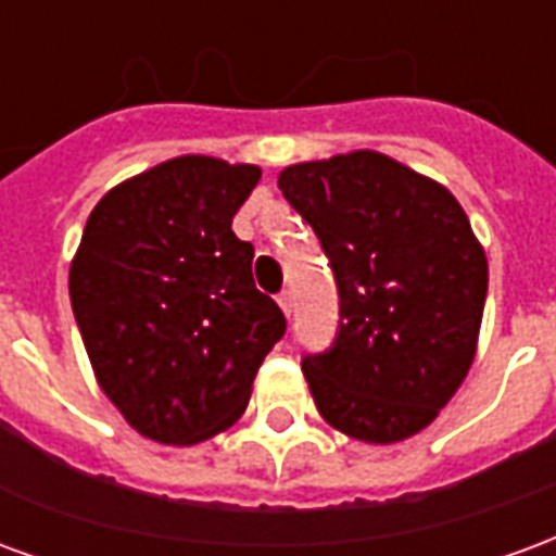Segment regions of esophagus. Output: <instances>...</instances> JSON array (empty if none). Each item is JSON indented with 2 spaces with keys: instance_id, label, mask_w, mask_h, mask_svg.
Masks as SVG:
<instances>
[{
  "instance_id": "34e87169",
  "label": "esophagus",
  "mask_w": 556,
  "mask_h": 556,
  "mask_svg": "<svg viewBox=\"0 0 556 556\" xmlns=\"http://www.w3.org/2000/svg\"><path fill=\"white\" fill-rule=\"evenodd\" d=\"M277 303H279V309H282V313H286V315H291V309H294V301H291V291H282V294H279V298H277Z\"/></svg>"
}]
</instances>
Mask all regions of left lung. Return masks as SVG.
Instances as JSON below:
<instances>
[{
  "label": "left lung",
  "instance_id": "8db88e82",
  "mask_svg": "<svg viewBox=\"0 0 556 556\" xmlns=\"http://www.w3.org/2000/svg\"><path fill=\"white\" fill-rule=\"evenodd\" d=\"M279 190L321 241L339 333L303 357L318 414L354 441L417 434L477 354L485 250L443 184L378 151L294 163Z\"/></svg>",
  "mask_w": 556,
  "mask_h": 556
}]
</instances>
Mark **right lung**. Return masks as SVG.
I'll use <instances>...</instances> for the list:
<instances>
[{
    "label": "right lung",
    "mask_w": 556,
    "mask_h": 556,
    "mask_svg": "<svg viewBox=\"0 0 556 556\" xmlns=\"http://www.w3.org/2000/svg\"><path fill=\"white\" fill-rule=\"evenodd\" d=\"M258 166L184 154L139 172L89 214L71 306L98 384L151 441L190 446L247 410L286 315L253 282L231 217Z\"/></svg>",
    "instance_id": "add662e5"
}]
</instances>
